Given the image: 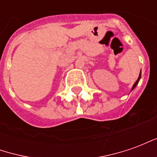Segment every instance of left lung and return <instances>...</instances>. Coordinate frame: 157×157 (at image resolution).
Segmentation results:
<instances>
[{"label":"left lung","mask_w":157,"mask_h":157,"mask_svg":"<svg viewBox=\"0 0 157 157\" xmlns=\"http://www.w3.org/2000/svg\"><path fill=\"white\" fill-rule=\"evenodd\" d=\"M140 76H141V71H140V75H139V77H138V79H137V81L135 82V84H134V86H133V87H132V90L135 88V86H136V85L138 84L139 81H140Z\"/></svg>","instance_id":"1"}]
</instances>
